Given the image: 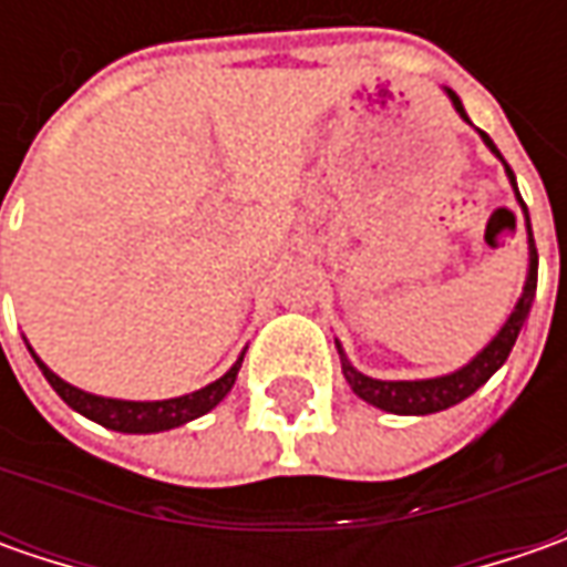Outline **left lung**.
Segmentation results:
<instances>
[{
	"instance_id": "left-lung-1",
	"label": "left lung",
	"mask_w": 567,
	"mask_h": 567,
	"mask_svg": "<svg viewBox=\"0 0 567 567\" xmlns=\"http://www.w3.org/2000/svg\"><path fill=\"white\" fill-rule=\"evenodd\" d=\"M447 100H451V106L457 110V116L464 122L467 120V110H464V103L461 97L445 87ZM480 132V128H476ZM480 138L483 144L489 147L492 154L505 164V157L498 154V147L492 144V138L486 132H480ZM505 173H508V179H512L514 188V198H517V205L524 210V224H527V251H530V261H527V280H524V290L517 296V302H514L512 316L505 318V324L498 328V334L473 357L470 362H464L461 369H454V372H447V375H435V379H413V381H391V379H372V375H365L360 372L353 362L347 360V353H343V347L338 343V353H340V369H343V379L347 384L353 388V394L362 398L365 403H372V406H379L384 413H398V416H429V413H439V410H447V406H454V403L467 401L470 394L476 391V388H483L486 381L505 365L508 360V353H512L514 340L520 334V328H524V321L530 316V306H534V296H536V265H539V258H536V246H534V229H530V214H527V205H524V198H520V192H517V183H514V173L512 166L505 164Z\"/></svg>"
}]
</instances>
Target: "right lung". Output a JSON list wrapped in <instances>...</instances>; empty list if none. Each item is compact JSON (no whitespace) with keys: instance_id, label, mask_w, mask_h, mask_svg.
I'll list each match as a JSON object with an SVG mask.
<instances>
[{"instance_id":"1","label":"right lung","mask_w":567,"mask_h":567,"mask_svg":"<svg viewBox=\"0 0 567 567\" xmlns=\"http://www.w3.org/2000/svg\"><path fill=\"white\" fill-rule=\"evenodd\" d=\"M28 343V338H24ZM33 362L40 365L43 379L53 384V391L69 403L75 413L94 420V423L106 425L113 432H128V435H151V432H166V429H176V425H186L198 416L210 413L217 403L224 401L229 394V388L236 384V375H239V365H243V357L229 365L227 372L217 381H210L205 388L192 391V394H183V398H166V401H122V398H103V394H91V391H81L75 384H69L65 379H59L53 369L47 362L40 360L33 353V347L28 343Z\"/></svg>"}]
</instances>
